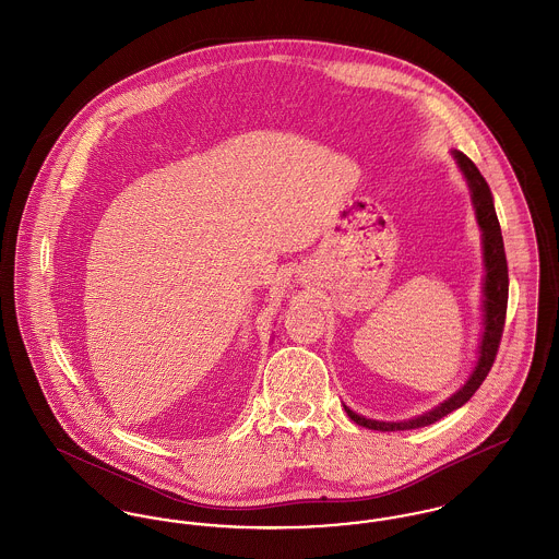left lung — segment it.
I'll return each instance as SVG.
<instances>
[{"instance_id": "1", "label": "left lung", "mask_w": 559, "mask_h": 559, "mask_svg": "<svg viewBox=\"0 0 559 559\" xmlns=\"http://www.w3.org/2000/svg\"><path fill=\"white\" fill-rule=\"evenodd\" d=\"M453 155H455L459 168L465 175L467 186L472 190V203L476 206V219L483 230V252H485V271L487 273H485V301H483L485 304V333H483L478 365H476L474 373L469 376V380L463 384V389H459L451 400H447L444 404H440L436 409H431L423 416L409 418L404 423H380V420L362 418L350 407H346L348 416L355 420L356 425L367 427V429L404 431V429H416V427H425V425L440 420L442 416L451 414L453 409L469 402V397L480 389V384L489 376L493 360L498 356V348H500L502 333H504V322H507L508 305V264L502 230H500V222L496 215L491 190H489L487 181L483 179L480 170L467 155H463L461 152H453Z\"/></svg>"}]
</instances>
